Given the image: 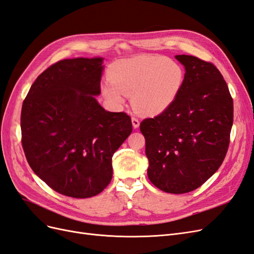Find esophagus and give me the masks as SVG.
Returning a JSON list of instances; mask_svg holds the SVG:
<instances>
[{"label":"esophagus","instance_id":"34e87169","mask_svg":"<svg viewBox=\"0 0 254 254\" xmlns=\"http://www.w3.org/2000/svg\"><path fill=\"white\" fill-rule=\"evenodd\" d=\"M131 122H132V126H133L134 128H137V127L140 126V121H139V119H137V118L132 117V118H131Z\"/></svg>","mask_w":254,"mask_h":254}]
</instances>
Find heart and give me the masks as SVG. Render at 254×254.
Here are the masks:
<instances>
[{
  "label": "heart",
  "mask_w": 254,
  "mask_h": 254,
  "mask_svg": "<svg viewBox=\"0 0 254 254\" xmlns=\"http://www.w3.org/2000/svg\"><path fill=\"white\" fill-rule=\"evenodd\" d=\"M108 75L111 82L104 83L102 90L110 102L121 105L125 94L132 95L134 108L150 115L168 108L184 79L182 66L162 56L119 60L110 66Z\"/></svg>",
  "instance_id": "heart-1"
}]
</instances>
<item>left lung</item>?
I'll list each match as a JSON object with an SVG mask.
<instances>
[{"label":"left lung","mask_w":254,"mask_h":254,"mask_svg":"<svg viewBox=\"0 0 254 254\" xmlns=\"http://www.w3.org/2000/svg\"><path fill=\"white\" fill-rule=\"evenodd\" d=\"M176 58L186 67L175 101L145 119L147 175L161 190L184 194L201 187L224 162L233 124V99L212 63L190 55Z\"/></svg>","instance_id":"1"}]
</instances>
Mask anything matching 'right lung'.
Instances as JSON below:
<instances>
[{
	"mask_svg": "<svg viewBox=\"0 0 254 254\" xmlns=\"http://www.w3.org/2000/svg\"><path fill=\"white\" fill-rule=\"evenodd\" d=\"M103 58L64 59L38 76L23 102L22 147L34 173L57 193L95 196L112 179V156L132 131L125 112L97 103Z\"/></svg>",
	"mask_w": 254,
	"mask_h": 254,
	"instance_id": "add662e5",
	"label": "right lung"
}]
</instances>
